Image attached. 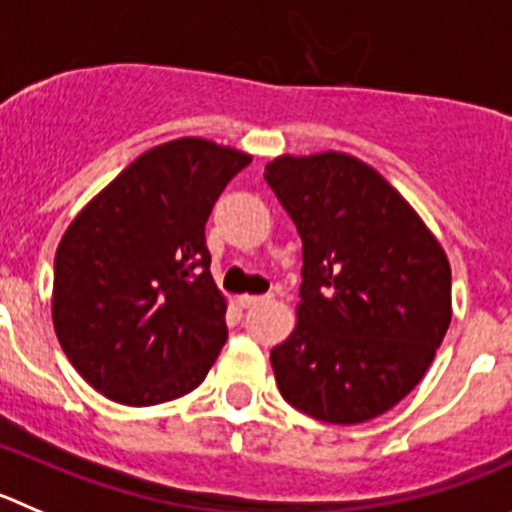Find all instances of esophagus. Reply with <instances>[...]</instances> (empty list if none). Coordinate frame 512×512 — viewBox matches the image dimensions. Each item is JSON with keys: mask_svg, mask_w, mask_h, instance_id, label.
<instances>
[{"mask_svg": "<svg viewBox=\"0 0 512 512\" xmlns=\"http://www.w3.org/2000/svg\"><path fill=\"white\" fill-rule=\"evenodd\" d=\"M267 300H270V295H240L242 308H255V305L267 303Z\"/></svg>", "mask_w": 512, "mask_h": 512, "instance_id": "1", "label": "esophagus"}]
</instances>
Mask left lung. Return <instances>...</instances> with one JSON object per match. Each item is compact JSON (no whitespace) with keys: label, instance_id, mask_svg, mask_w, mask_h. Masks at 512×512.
Segmentation results:
<instances>
[{"label":"left lung","instance_id":"1","mask_svg":"<svg viewBox=\"0 0 512 512\" xmlns=\"http://www.w3.org/2000/svg\"><path fill=\"white\" fill-rule=\"evenodd\" d=\"M265 181L303 240L298 326L270 351L280 394L321 422H369L422 381L450 328L447 255L353 156H280Z\"/></svg>","mask_w":512,"mask_h":512}]
</instances>
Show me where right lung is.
<instances>
[{"label": "right lung", "instance_id": "right-lung-1", "mask_svg": "<svg viewBox=\"0 0 512 512\" xmlns=\"http://www.w3.org/2000/svg\"><path fill=\"white\" fill-rule=\"evenodd\" d=\"M252 156L204 138L161 143L73 219L55 255L57 341L95 391L151 407L197 389L227 341L204 227Z\"/></svg>", "mask_w": 512, "mask_h": 512}]
</instances>
